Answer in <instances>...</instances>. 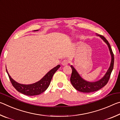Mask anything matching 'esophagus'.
Returning <instances> with one entry per match:
<instances>
[{
    "mask_svg": "<svg viewBox=\"0 0 120 120\" xmlns=\"http://www.w3.org/2000/svg\"><path fill=\"white\" fill-rule=\"evenodd\" d=\"M69 64V61L68 60H64L62 61L61 64L62 66H67Z\"/></svg>",
    "mask_w": 120,
    "mask_h": 120,
    "instance_id": "obj_1",
    "label": "esophagus"
}]
</instances>
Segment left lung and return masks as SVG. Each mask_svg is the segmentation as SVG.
Returning a JSON list of instances; mask_svg holds the SVG:
<instances>
[{
    "mask_svg": "<svg viewBox=\"0 0 120 120\" xmlns=\"http://www.w3.org/2000/svg\"><path fill=\"white\" fill-rule=\"evenodd\" d=\"M99 36L101 39L107 44L108 46L110 54L111 55V62L110 66L107 70L106 74H105L104 77L101 78L100 80L96 81L95 82H89L84 80L82 78L78 72L77 71L74 67L72 65L70 67L72 69V74L70 77V82L72 86L76 90L83 93H90L95 92L99 90V89L103 88L105 86L108 82L109 79L110 78L111 72L112 71L113 66H114V54L112 50L110 44L109 43L108 41L105 38L104 36L101 35H97Z\"/></svg>",
    "mask_w": 120,
    "mask_h": 120,
    "instance_id": "1",
    "label": "left lung"
}]
</instances>
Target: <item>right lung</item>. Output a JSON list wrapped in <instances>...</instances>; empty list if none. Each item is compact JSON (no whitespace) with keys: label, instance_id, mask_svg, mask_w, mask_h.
I'll list each match as a JSON object with an SVG mask.
<instances>
[{"label":"right lung","instance_id":"obj_1","mask_svg":"<svg viewBox=\"0 0 120 120\" xmlns=\"http://www.w3.org/2000/svg\"><path fill=\"white\" fill-rule=\"evenodd\" d=\"M38 31V30H35L34 31ZM60 65H58L56 67L49 71L38 82L30 85H24L18 83L13 78H11L7 69L6 71L12 85L18 92L24 95H27V96H34V95H38L41 94L46 90V89L49 86L53 76L54 73L56 71V70L60 68Z\"/></svg>","mask_w":120,"mask_h":120}]
</instances>
